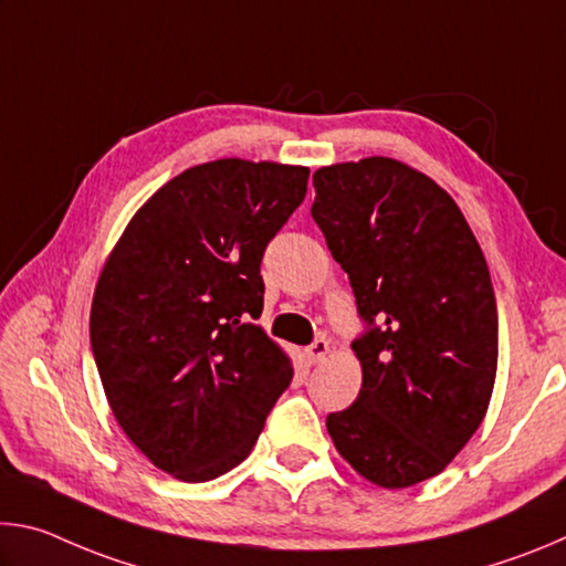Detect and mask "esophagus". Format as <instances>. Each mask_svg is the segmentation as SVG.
I'll return each instance as SVG.
<instances>
[{
    "label": "esophagus",
    "instance_id": "obj_1",
    "mask_svg": "<svg viewBox=\"0 0 566 566\" xmlns=\"http://www.w3.org/2000/svg\"><path fill=\"white\" fill-rule=\"evenodd\" d=\"M304 354H306V359H310V364H319V361L329 354V342L324 339V337L314 339V342L310 344V347L304 349Z\"/></svg>",
    "mask_w": 566,
    "mask_h": 566
}]
</instances>
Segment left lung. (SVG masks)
I'll return each instance as SVG.
<instances>
[{"instance_id":"8db88e82","label":"left lung","mask_w":566,"mask_h":566,"mask_svg":"<svg viewBox=\"0 0 566 566\" xmlns=\"http://www.w3.org/2000/svg\"><path fill=\"white\" fill-rule=\"evenodd\" d=\"M312 181L314 222L369 324L352 342L359 397L327 417V432L359 476L405 490L444 472L490 407V266L454 199L405 161H342Z\"/></svg>"}]
</instances>
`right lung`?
I'll use <instances>...</instances> for the list:
<instances>
[{
	"instance_id": "right-lung-1",
	"label": "right lung",
	"mask_w": 566,
	"mask_h": 566,
	"mask_svg": "<svg viewBox=\"0 0 566 566\" xmlns=\"http://www.w3.org/2000/svg\"><path fill=\"white\" fill-rule=\"evenodd\" d=\"M310 169L214 159L157 189L102 266L90 339L124 434L161 472L209 482L244 462L292 381L254 319L270 239Z\"/></svg>"
}]
</instances>
